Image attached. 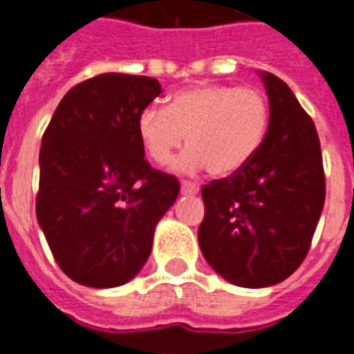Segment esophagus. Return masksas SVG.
<instances>
[{
  "label": "esophagus",
  "mask_w": 354,
  "mask_h": 354,
  "mask_svg": "<svg viewBox=\"0 0 354 354\" xmlns=\"http://www.w3.org/2000/svg\"><path fill=\"white\" fill-rule=\"evenodd\" d=\"M180 192H182V195H197L199 193V185L192 184V182H182L180 184Z\"/></svg>",
  "instance_id": "obj_1"
}]
</instances>
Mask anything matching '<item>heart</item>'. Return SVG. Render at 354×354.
I'll list each match as a JSON object with an SVG mask.
<instances>
[{"label":"heart","instance_id":"1","mask_svg":"<svg viewBox=\"0 0 354 354\" xmlns=\"http://www.w3.org/2000/svg\"><path fill=\"white\" fill-rule=\"evenodd\" d=\"M269 127L266 96L254 87L197 85L172 94L167 109L149 106L138 117V136L146 155L167 165L180 147L192 146L174 170L218 178L243 170L260 151Z\"/></svg>","mask_w":354,"mask_h":354}]
</instances>
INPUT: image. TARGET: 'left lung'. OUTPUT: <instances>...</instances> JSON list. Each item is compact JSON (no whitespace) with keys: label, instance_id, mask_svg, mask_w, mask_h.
I'll list each match as a JSON object with an SVG mask.
<instances>
[{"label":"left lung","instance_id":"obj_1","mask_svg":"<svg viewBox=\"0 0 354 354\" xmlns=\"http://www.w3.org/2000/svg\"><path fill=\"white\" fill-rule=\"evenodd\" d=\"M269 127L245 169L203 187L201 252L243 288L279 284L301 266L324 207L326 184L317 129L290 87L258 72Z\"/></svg>","mask_w":354,"mask_h":354}]
</instances>
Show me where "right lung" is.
<instances>
[{
    "mask_svg": "<svg viewBox=\"0 0 354 354\" xmlns=\"http://www.w3.org/2000/svg\"><path fill=\"white\" fill-rule=\"evenodd\" d=\"M161 93L153 77L102 73L66 93L43 134L37 223L60 269L83 286L134 279L180 193L176 178L144 159L136 129Z\"/></svg>",
    "mask_w": 354,
    "mask_h": 354,
    "instance_id": "right-lung-1",
    "label": "right lung"
}]
</instances>
